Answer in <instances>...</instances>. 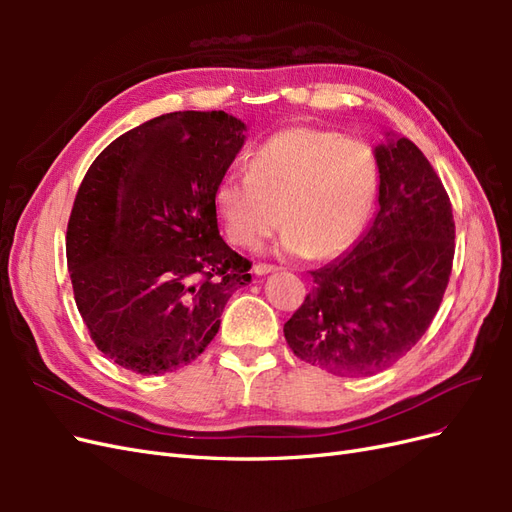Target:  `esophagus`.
<instances>
[{"label":"esophagus","instance_id":"1","mask_svg":"<svg viewBox=\"0 0 512 512\" xmlns=\"http://www.w3.org/2000/svg\"><path fill=\"white\" fill-rule=\"evenodd\" d=\"M273 271H277V267L265 265V262H258V265H254V273L256 275H267V273H273Z\"/></svg>","mask_w":512,"mask_h":512}]
</instances>
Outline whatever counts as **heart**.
I'll return each mask as SVG.
<instances>
[{"label":"heart","instance_id":"1","mask_svg":"<svg viewBox=\"0 0 512 512\" xmlns=\"http://www.w3.org/2000/svg\"><path fill=\"white\" fill-rule=\"evenodd\" d=\"M378 160L365 141L294 126L260 143L245 173H226L213 205L228 239L258 247L286 226L277 250L329 260L363 232L378 192Z\"/></svg>","mask_w":512,"mask_h":512}]
</instances>
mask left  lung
<instances>
[{"label": "left lung", "instance_id": "8db88e82", "mask_svg": "<svg viewBox=\"0 0 512 512\" xmlns=\"http://www.w3.org/2000/svg\"><path fill=\"white\" fill-rule=\"evenodd\" d=\"M378 160V213L350 252L312 271L314 288L284 324L301 361L333 376L391 367L425 335L455 256L453 207L412 141L386 132Z\"/></svg>", "mask_w": 512, "mask_h": 512}]
</instances>
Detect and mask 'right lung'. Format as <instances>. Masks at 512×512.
<instances>
[{"label": "right lung", "mask_w": 512, "mask_h": 512, "mask_svg": "<svg viewBox=\"0 0 512 512\" xmlns=\"http://www.w3.org/2000/svg\"><path fill=\"white\" fill-rule=\"evenodd\" d=\"M245 143L224 111H179L108 145L74 198L66 256L98 350L141 376L198 359L252 262L220 237L213 192Z\"/></svg>", "instance_id": "1"}]
</instances>
